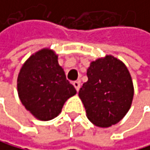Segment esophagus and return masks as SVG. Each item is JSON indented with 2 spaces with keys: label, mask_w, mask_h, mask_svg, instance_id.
Returning <instances> with one entry per match:
<instances>
[{
  "label": "esophagus",
  "mask_w": 150,
  "mask_h": 150,
  "mask_svg": "<svg viewBox=\"0 0 150 150\" xmlns=\"http://www.w3.org/2000/svg\"><path fill=\"white\" fill-rule=\"evenodd\" d=\"M73 85L74 86V88H76V90L78 91H79V88H80V81H79V80L74 81V82L73 83Z\"/></svg>",
  "instance_id": "esophagus-1"
}]
</instances>
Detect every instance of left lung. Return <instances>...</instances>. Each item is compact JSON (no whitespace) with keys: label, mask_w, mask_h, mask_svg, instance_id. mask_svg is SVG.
I'll return each instance as SVG.
<instances>
[{"label":"left lung","mask_w":150,"mask_h":150,"mask_svg":"<svg viewBox=\"0 0 150 150\" xmlns=\"http://www.w3.org/2000/svg\"><path fill=\"white\" fill-rule=\"evenodd\" d=\"M88 81L78 92L87 117L94 125L107 128L120 122L132 105L134 84L126 65L106 55L91 62Z\"/></svg>","instance_id":"1"}]
</instances>
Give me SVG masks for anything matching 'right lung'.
<instances>
[{
  "label": "right lung",
  "mask_w": 150,
  "mask_h": 150,
  "mask_svg": "<svg viewBox=\"0 0 150 150\" xmlns=\"http://www.w3.org/2000/svg\"><path fill=\"white\" fill-rule=\"evenodd\" d=\"M18 93L22 105L39 120H53L70 97L76 93L52 49L43 48L26 60L18 76Z\"/></svg>",
  "instance_id": "right-lung-1"
}]
</instances>
